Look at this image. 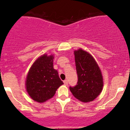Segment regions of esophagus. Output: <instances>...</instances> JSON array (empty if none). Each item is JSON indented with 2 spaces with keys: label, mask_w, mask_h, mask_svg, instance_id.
Returning <instances> with one entry per match:
<instances>
[{
  "label": "esophagus",
  "mask_w": 130,
  "mask_h": 130,
  "mask_svg": "<svg viewBox=\"0 0 130 130\" xmlns=\"http://www.w3.org/2000/svg\"><path fill=\"white\" fill-rule=\"evenodd\" d=\"M63 83H64V84L65 85V86H67V85H68V80H65L63 81Z\"/></svg>",
  "instance_id": "34e87169"
}]
</instances>
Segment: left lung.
<instances>
[{
    "instance_id": "1",
    "label": "left lung",
    "mask_w": 130,
    "mask_h": 130,
    "mask_svg": "<svg viewBox=\"0 0 130 130\" xmlns=\"http://www.w3.org/2000/svg\"><path fill=\"white\" fill-rule=\"evenodd\" d=\"M77 84L70 87L73 96L80 101L88 103L94 101L100 94L103 87L101 71L92 56L80 48L74 51Z\"/></svg>"
}]
</instances>
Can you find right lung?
Here are the masks:
<instances>
[{
    "label": "right lung",
    "mask_w": 130,
    "mask_h": 130,
    "mask_svg": "<svg viewBox=\"0 0 130 130\" xmlns=\"http://www.w3.org/2000/svg\"><path fill=\"white\" fill-rule=\"evenodd\" d=\"M53 55L44 54L32 65L26 77V87L29 96L38 103H44L55 94L63 84L58 71L53 69Z\"/></svg>",
    "instance_id": "1"
}]
</instances>
